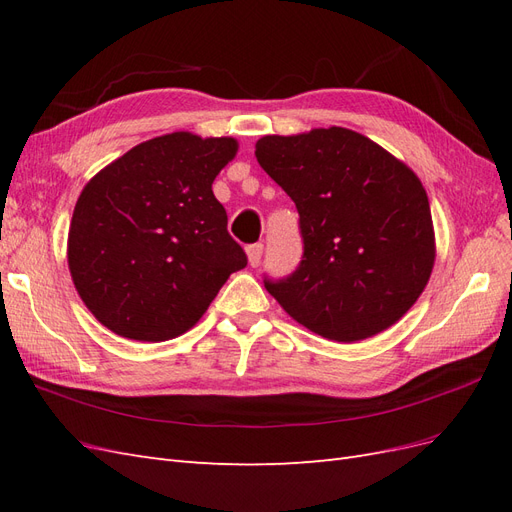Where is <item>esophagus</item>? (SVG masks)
Returning a JSON list of instances; mask_svg holds the SVG:
<instances>
[{
    "mask_svg": "<svg viewBox=\"0 0 512 512\" xmlns=\"http://www.w3.org/2000/svg\"><path fill=\"white\" fill-rule=\"evenodd\" d=\"M262 250H265V245L262 243H254V245H247L245 247V254H247V262H250V267H256L260 258H262Z\"/></svg>",
    "mask_w": 512,
    "mask_h": 512,
    "instance_id": "34e87169",
    "label": "esophagus"
}]
</instances>
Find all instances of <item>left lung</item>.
I'll return each mask as SVG.
<instances>
[{"label": "left lung", "mask_w": 512, "mask_h": 512, "mask_svg": "<svg viewBox=\"0 0 512 512\" xmlns=\"http://www.w3.org/2000/svg\"><path fill=\"white\" fill-rule=\"evenodd\" d=\"M254 153L299 211L301 265L265 282L284 312L339 344L404 318L436 262L429 198L414 170L337 126L262 136Z\"/></svg>", "instance_id": "left-lung-1"}]
</instances>
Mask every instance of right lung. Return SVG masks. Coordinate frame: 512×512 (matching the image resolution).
<instances>
[{
    "label": "right lung",
    "instance_id": "add662e5",
    "mask_svg": "<svg viewBox=\"0 0 512 512\" xmlns=\"http://www.w3.org/2000/svg\"><path fill=\"white\" fill-rule=\"evenodd\" d=\"M237 138L173 132L132 147L83 188L68 232L79 297L108 331L166 342L247 265L211 185Z\"/></svg>",
    "mask_w": 512,
    "mask_h": 512
}]
</instances>
